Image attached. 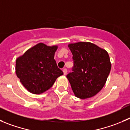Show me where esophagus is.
Returning a JSON list of instances; mask_svg holds the SVG:
<instances>
[{"label": "esophagus", "mask_w": 130, "mask_h": 130, "mask_svg": "<svg viewBox=\"0 0 130 130\" xmlns=\"http://www.w3.org/2000/svg\"><path fill=\"white\" fill-rule=\"evenodd\" d=\"M63 73H64V75H66V74H67V69L64 68V70H63Z\"/></svg>", "instance_id": "34e87169"}]
</instances>
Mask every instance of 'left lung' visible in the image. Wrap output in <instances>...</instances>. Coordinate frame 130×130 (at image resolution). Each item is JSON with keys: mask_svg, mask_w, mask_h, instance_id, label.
<instances>
[{"mask_svg": "<svg viewBox=\"0 0 130 130\" xmlns=\"http://www.w3.org/2000/svg\"><path fill=\"white\" fill-rule=\"evenodd\" d=\"M73 54L72 72L66 77L74 94L80 99L91 98L105 84L111 70L108 54L89 42H78L68 45Z\"/></svg>", "mask_w": 130, "mask_h": 130, "instance_id": "left-lung-1", "label": "left lung"}]
</instances>
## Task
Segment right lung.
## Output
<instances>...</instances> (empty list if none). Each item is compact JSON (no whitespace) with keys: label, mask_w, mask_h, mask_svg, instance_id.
<instances>
[{"label":"right lung","mask_w":130,"mask_h":130,"mask_svg":"<svg viewBox=\"0 0 130 130\" xmlns=\"http://www.w3.org/2000/svg\"><path fill=\"white\" fill-rule=\"evenodd\" d=\"M57 46L39 43L16 60V73L30 92L41 94L48 90L63 72L57 67L54 54Z\"/></svg>","instance_id":"right-lung-1"}]
</instances>
